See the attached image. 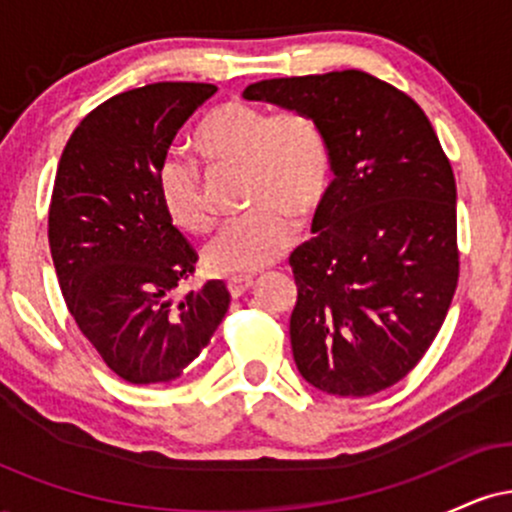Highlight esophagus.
<instances>
[{
  "mask_svg": "<svg viewBox=\"0 0 512 512\" xmlns=\"http://www.w3.org/2000/svg\"><path fill=\"white\" fill-rule=\"evenodd\" d=\"M252 284H255V279H252V276H231V279H228V291H231V298L245 296V293L252 289Z\"/></svg>",
  "mask_w": 512,
  "mask_h": 512,
  "instance_id": "obj_1",
  "label": "esophagus"
}]
</instances>
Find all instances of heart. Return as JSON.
Instances as JSON below:
<instances>
[{"instance_id":"obj_1","label":"heart","mask_w":512,"mask_h":512,"mask_svg":"<svg viewBox=\"0 0 512 512\" xmlns=\"http://www.w3.org/2000/svg\"><path fill=\"white\" fill-rule=\"evenodd\" d=\"M192 146L211 168H243L250 214L231 221L204 250L214 274H255L279 260L296 236V221L325 207L332 156L325 134L301 113L269 115L248 103L209 110L192 132ZM158 195L180 231L202 236L214 228L197 166L170 156L156 175Z\"/></svg>"}]
</instances>
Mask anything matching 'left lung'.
Returning a JSON list of instances; mask_svg holds the SVG:
<instances>
[{"mask_svg": "<svg viewBox=\"0 0 512 512\" xmlns=\"http://www.w3.org/2000/svg\"><path fill=\"white\" fill-rule=\"evenodd\" d=\"M243 98L310 117L332 156L315 238L289 257L293 361L327 395H375L421 361L455 296L448 156L407 93L358 69L257 81Z\"/></svg>", "mask_w": 512, "mask_h": 512, "instance_id": "8db88e82", "label": "left lung"}]
</instances>
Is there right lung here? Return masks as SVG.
I'll return each mask as SVG.
<instances>
[{"instance_id": "right-lung-1", "label": "right lung", "mask_w": 512, "mask_h": 512, "mask_svg": "<svg viewBox=\"0 0 512 512\" xmlns=\"http://www.w3.org/2000/svg\"><path fill=\"white\" fill-rule=\"evenodd\" d=\"M214 93L192 81L117 93L79 122L57 166L48 240L62 296L105 366L132 385L180 378L231 303L223 281L168 298L197 252L156 185L178 129Z\"/></svg>"}]
</instances>
